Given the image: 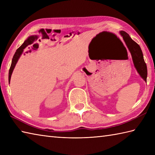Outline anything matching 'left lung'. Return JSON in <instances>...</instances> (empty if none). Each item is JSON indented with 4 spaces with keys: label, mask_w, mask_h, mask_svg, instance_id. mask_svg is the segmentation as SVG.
<instances>
[{
    "label": "left lung",
    "mask_w": 155,
    "mask_h": 155,
    "mask_svg": "<svg viewBox=\"0 0 155 155\" xmlns=\"http://www.w3.org/2000/svg\"><path fill=\"white\" fill-rule=\"evenodd\" d=\"M120 32V35L123 36V38L125 42H126L127 47L129 48V51L133 57L134 67H135L137 71L140 75V77L147 82V64L144 62L143 52L141 51L140 46L136 42H134L126 32L122 31Z\"/></svg>",
    "instance_id": "left-lung-1"
}]
</instances>
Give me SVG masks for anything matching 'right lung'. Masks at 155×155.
<instances>
[{"mask_svg":"<svg viewBox=\"0 0 155 155\" xmlns=\"http://www.w3.org/2000/svg\"><path fill=\"white\" fill-rule=\"evenodd\" d=\"M34 38L35 37H29L27 41H25L24 43H23L21 46V47H20L17 49V50H16L15 54H14V56H13V58H12V63H11V67H10V69H9V73H8V81H9V83H10V81H11V74L12 73L13 69H14L15 65L16 64V62H17L18 58L20 57V56H21V54L22 53L23 49L27 47L28 45L31 44L32 41H33L32 39H35Z\"/></svg>","mask_w":155,"mask_h":155,"instance_id":"1","label":"right lung"}]
</instances>
